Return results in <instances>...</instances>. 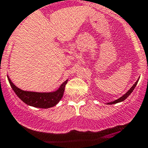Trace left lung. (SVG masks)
<instances>
[{"mask_svg":"<svg viewBox=\"0 0 148 148\" xmlns=\"http://www.w3.org/2000/svg\"><path fill=\"white\" fill-rule=\"evenodd\" d=\"M138 80H139V78L138 79V80H137L136 82L134 83V84L133 85L132 87H131L129 90H128V92H126V93H125L122 97H121L120 98H119L118 99H116L115 101H112V102H110V103H107L108 105H112V104H116V103H120V102H122V101H124L125 99H126V98H128V96L131 94V93H132V91L134 90V89L135 88V86H136L137 84H138Z\"/></svg>","mask_w":148,"mask_h":148,"instance_id":"obj_1","label":"left lung"}]
</instances>
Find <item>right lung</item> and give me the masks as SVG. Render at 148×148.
Returning a JSON list of instances; mask_svg holds the SVG:
<instances>
[{
  "label": "right lung",
  "instance_id": "obj_1",
  "mask_svg": "<svg viewBox=\"0 0 148 148\" xmlns=\"http://www.w3.org/2000/svg\"><path fill=\"white\" fill-rule=\"evenodd\" d=\"M8 78L13 90L23 102L28 106L36 108H42V109H48L57 105L63 97L65 85L68 83V80H65L61 84L57 90L53 92L39 93V92L23 90L13 84L8 75Z\"/></svg>",
  "mask_w": 148,
  "mask_h": 148
}]
</instances>
